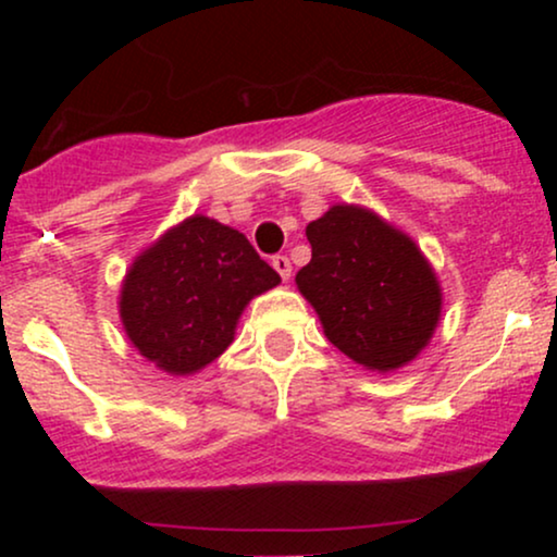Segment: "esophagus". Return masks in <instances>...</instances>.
<instances>
[{"mask_svg":"<svg viewBox=\"0 0 557 557\" xmlns=\"http://www.w3.org/2000/svg\"><path fill=\"white\" fill-rule=\"evenodd\" d=\"M272 267H274V270H277V274L285 280V283H287V280H290V272H293L290 259L283 257V253H277V257L272 259Z\"/></svg>","mask_w":557,"mask_h":557,"instance_id":"esophagus-1","label":"esophagus"}]
</instances>
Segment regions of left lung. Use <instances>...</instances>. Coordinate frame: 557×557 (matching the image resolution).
<instances>
[{
	"label": "left lung",
	"instance_id": "8db88e82",
	"mask_svg": "<svg viewBox=\"0 0 557 557\" xmlns=\"http://www.w3.org/2000/svg\"><path fill=\"white\" fill-rule=\"evenodd\" d=\"M311 261L296 283L348 359L389 372L417 359L440 319V285L417 243L359 207L306 227Z\"/></svg>",
	"mask_w": 557,
	"mask_h": 557
}]
</instances>
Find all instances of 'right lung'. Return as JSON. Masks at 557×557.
<instances>
[{"instance_id":"right-lung-1","label":"right lung","mask_w":557,"mask_h":557,"mask_svg":"<svg viewBox=\"0 0 557 557\" xmlns=\"http://www.w3.org/2000/svg\"><path fill=\"white\" fill-rule=\"evenodd\" d=\"M277 283L246 235L190 216L131 267L120 317L140 356L170 374H194L233 343L248 300Z\"/></svg>"}]
</instances>
